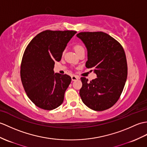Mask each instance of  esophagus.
Masks as SVG:
<instances>
[{"instance_id":"34e87169","label":"esophagus","mask_w":147,"mask_h":147,"mask_svg":"<svg viewBox=\"0 0 147 147\" xmlns=\"http://www.w3.org/2000/svg\"><path fill=\"white\" fill-rule=\"evenodd\" d=\"M71 79H72V81H76L80 79V77L76 76V75H72L71 76Z\"/></svg>"}]
</instances>
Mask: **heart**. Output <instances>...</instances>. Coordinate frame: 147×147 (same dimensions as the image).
I'll return each instance as SVG.
<instances>
[{
  "label": "heart",
  "mask_w": 147,
  "mask_h": 147,
  "mask_svg": "<svg viewBox=\"0 0 147 147\" xmlns=\"http://www.w3.org/2000/svg\"><path fill=\"white\" fill-rule=\"evenodd\" d=\"M83 49H84V47L81 45H80V44H76V45L74 46V50L76 51V53L79 52V51Z\"/></svg>",
  "instance_id": "1"
}]
</instances>
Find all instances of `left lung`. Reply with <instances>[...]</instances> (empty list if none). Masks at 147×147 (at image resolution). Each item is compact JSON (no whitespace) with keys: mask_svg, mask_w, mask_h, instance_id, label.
<instances>
[{"mask_svg":"<svg viewBox=\"0 0 147 147\" xmlns=\"http://www.w3.org/2000/svg\"><path fill=\"white\" fill-rule=\"evenodd\" d=\"M76 36L88 51L87 68H93L96 79L81 77L82 101L94 111L113 107L120 98L127 81L128 67L123 48L117 40L103 32H82Z\"/></svg>","mask_w":147,"mask_h":147,"instance_id":"left-lung-1","label":"left lung"}]
</instances>
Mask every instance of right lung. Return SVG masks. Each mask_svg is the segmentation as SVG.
I'll return each mask as SVG.
<instances>
[{
    "mask_svg": "<svg viewBox=\"0 0 147 147\" xmlns=\"http://www.w3.org/2000/svg\"><path fill=\"white\" fill-rule=\"evenodd\" d=\"M76 32L46 30L27 45L20 66V78L27 96L37 107L52 110L63 103L71 78L54 73L53 69L55 61L61 60L67 44Z\"/></svg>",
    "mask_w": 147,
    "mask_h": 147,
    "instance_id": "add662e5",
    "label": "right lung"
}]
</instances>
